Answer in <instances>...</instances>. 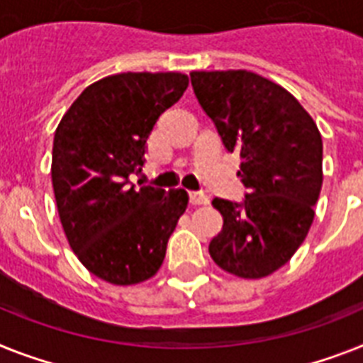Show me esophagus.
Returning a JSON list of instances; mask_svg holds the SVG:
<instances>
[{"label":"esophagus","instance_id":"esophagus-1","mask_svg":"<svg viewBox=\"0 0 363 363\" xmlns=\"http://www.w3.org/2000/svg\"><path fill=\"white\" fill-rule=\"evenodd\" d=\"M189 200H191L193 206H202V203L209 202V196L206 193H202V191H191L189 193Z\"/></svg>","mask_w":363,"mask_h":363}]
</instances>
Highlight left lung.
<instances>
[{"instance_id":"obj_1","label":"left lung","mask_w":363,"mask_h":363,"mask_svg":"<svg viewBox=\"0 0 363 363\" xmlns=\"http://www.w3.org/2000/svg\"><path fill=\"white\" fill-rule=\"evenodd\" d=\"M193 91L224 148L239 152L242 202L213 199L223 230L209 254L223 271L263 278L306 239L323 185L315 122L284 86L248 70L191 72Z\"/></svg>"}]
</instances>
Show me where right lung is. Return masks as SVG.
<instances>
[{"label": "right lung", "mask_w": 363, "mask_h": 363, "mask_svg": "<svg viewBox=\"0 0 363 363\" xmlns=\"http://www.w3.org/2000/svg\"><path fill=\"white\" fill-rule=\"evenodd\" d=\"M189 85L179 72H124L89 85L53 137L52 184L62 230L83 265L115 286L160 271L187 209L184 189L135 187L148 135ZM140 185V184H139Z\"/></svg>", "instance_id": "add662e5"}]
</instances>
